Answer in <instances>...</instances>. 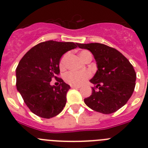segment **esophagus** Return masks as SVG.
Masks as SVG:
<instances>
[{"label": "esophagus", "instance_id": "esophagus-1", "mask_svg": "<svg viewBox=\"0 0 148 148\" xmlns=\"http://www.w3.org/2000/svg\"><path fill=\"white\" fill-rule=\"evenodd\" d=\"M71 87L73 88H81V86H74V85H72V86H71Z\"/></svg>", "mask_w": 148, "mask_h": 148}]
</instances>
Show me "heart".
I'll use <instances>...</instances> for the list:
<instances>
[{
    "mask_svg": "<svg viewBox=\"0 0 148 148\" xmlns=\"http://www.w3.org/2000/svg\"><path fill=\"white\" fill-rule=\"evenodd\" d=\"M90 53L88 51H82L79 52V56L83 61H84L85 59L86 58V56ZM69 58V53H65L60 62V68L61 70H63L65 69L67 64V60ZM90 73L88 71H83V72H76V71H70L67 73L64 76V79L66 83H69L70 85H77L83 84V83L86 81L87 79L90 77Z\"/></svg>",
    "mask_w": 148,
    "mask_h": 148,
    "instance_id": "heart-1",
    "label": "heart"
}]
</instances>
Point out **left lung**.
Here are the masks:
<instances>
[{
  "label": "left lung",
  "instance_id": "1",
  "mask_svg": "<svg viewBox=\"0 0 148 148\" xmlns=\"http://www.w3.org/2000/svg\"><path fill=\"white\" fill-rule=\"evenodd\" d=\"M91 51L97 70L90 82L95 85L92 95L84 99L90 109L103 114H111L127 103L136 86L133 66L121 53L101 43L77 44Z\"/></svg>",
  "mask_w": 148,
  "mask_h": 148
}]
</instances>
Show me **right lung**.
Segmentation results:
<instances>
[{
    "label": "right lung",
    "mask_w": 148,
    "mask_h": 148,
    "mask_svg": "<svg viewBox=\"0 0 148 148\" xmlns=\"http://www.w3.org/2000/svg\"><path fill=\"white\" fill-rule=\"evenodd\" d=\"M77 43L47 41L38 44L20 60L16 72V87L24 103L35 115L51 119L60 114L66 103L70 86L61 78L60 59L67 51L77 47ZM53 77L60 83L49 84Z\"/></svg>",
    "instance_id": "right-lung-1"
}]
</instances>
